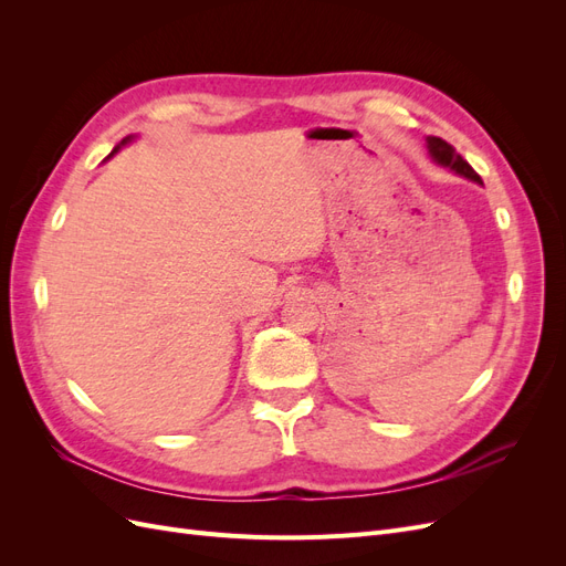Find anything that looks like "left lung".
I'll return each instance as SVG.
<instances>
[{"mask_svg":"<svg viewBox=\"0 0 566 566\" xmlns=\"http://www.w3.org/2000/svg\"><path fill=\"white\" fill-rule=\"evenodd\" d=\"M427 150H430V158H432L437 165L449 167L451 172H455V175H460V177H465V179H470V181H474V184H482V177H479V175L474 172V169L458 156L455 148H453L451 144L439 139V136H427Z\"/></svg>","mask_w":566,"mask_h":566,"instance_id":"8db88e82","label":"left lung"}]
</instances>
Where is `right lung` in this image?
I'll use <instances>...</instances> for the list:
<instances>
[{"label": "right lung", "mask_w": 566, "mask_h": 566, "mask_svg": "<svg viewBox=\"0 0 566 566\" xmlns=\"http://www.w3.org/2000/svg\"><path fill=\"white\" fill-rule=\"evenodd\" d=\"M132 142H134V136H132V134H129V136H125V139H123V142H119V144H117V146H115V148H113V150H111V156H108V158H106V160H111V158H113V156H115V153H117V150H119V148H123V146H127V144H132Z\"/></svg>", "instance_id": "add662e5"}]
</instances>
